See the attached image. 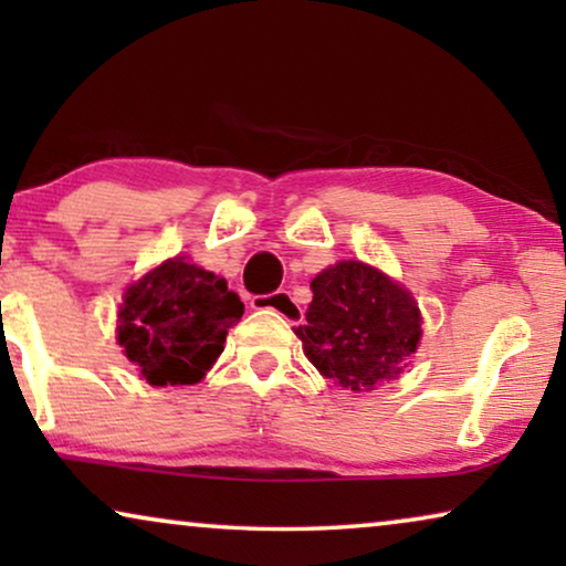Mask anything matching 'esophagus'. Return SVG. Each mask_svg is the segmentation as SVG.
I'll return each mask as SVG.
<instances>
[{"label": "esophagus", "mask_w": 566, "mask_h": 566, "mask_svg": "<svg viewBox=\"0 0 566 566\" xmlns=\"http://www.w3.org/2000/svg\"><path fill=\"white\" fill-rule=\"evenodd\" d=\"M252 308H270V312L281 314L283 319L296 322L301 316V306L298 301L293 298L291 291H275V293H265V296H252Z\"/></svg>", "instance_id": "34e87169"}]
</instances>
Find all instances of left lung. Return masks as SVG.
Masks as SVG:
<instances>
[{
    "label": "left lung",
    "instance_id": "1",
    "mask_svg": "<svg viewBox=\"0 0 566 566\" xmlns=\"http://www.w3.org/2000/svg\"><path fill=\"white\" fill-rule=\"evenodd\" d=\"M312 293L296 335L322 376L343 389L370 391L401 374L422 335L420 308L401 285L345 260L316 275Z\"/></svg>",
    "mask_w": 566,
    "mask_h": 566
}]
</instances>
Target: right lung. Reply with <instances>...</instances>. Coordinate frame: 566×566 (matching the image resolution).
I'll return each mask as SVG.
<instances>
[{
    "label": "right lung",
    "instance_id": "add662e5",
    "mask_svg": "<svg viewBox=\"0 0 566 566\" xmlns=\"http://www.w3.org/2000/svg\"><path fill=\"white\" fill-rule=\"evenodd\" d=\"M242 314L223 277L175 258L126 291L118 343L149 384H198Z\"/></svg>",
    "mask_w": 566,
    "mask_h": 566
}]
</instances>
